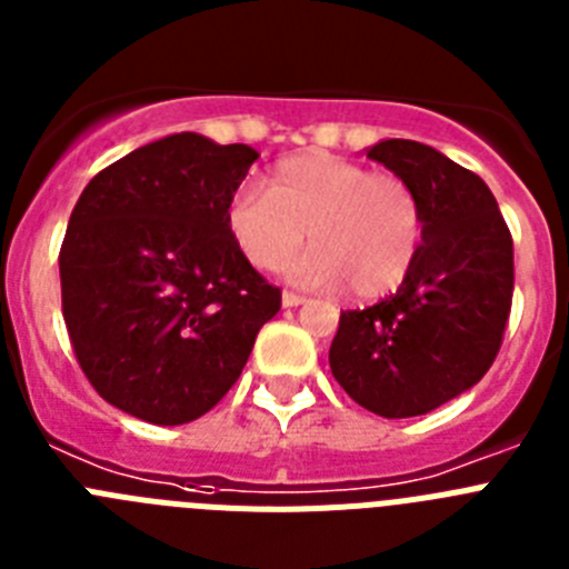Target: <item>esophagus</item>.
<instances>
[{
    "instance_id": "1",
    "label": "esophagus",
    "mask_w": 569,
    "mask_h": 569,
    "mask_svg": "<svg viewBox=\"0 0 569 569\" xmlns=\"http://www.w3.org/2000/svg\"><path fill=\"white\" fill-rule=\"evenodd\" d=\"M281 305H284V308H299V305H305V296L293 293V290H284V293H281Z\"/></svg>"
}]
</instances>
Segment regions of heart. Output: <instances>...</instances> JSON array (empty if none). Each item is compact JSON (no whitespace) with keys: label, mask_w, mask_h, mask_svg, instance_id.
Masks as SVG:
<instances>
[{"label":"heart","mask_w":569,"mask_h":569,"mask_svg":"<svg viewBox=\"0 0 569 569\" xmlns=\"http://www.w3.org/2000/svg\"><path fill=\"white\" fill-rule=\"evenodd\" d=\"M228 228L259 270L281 268L308 236L313 248L293 264L296 279L316 288L345 281L353 296L373 299L401 284L413 268L425 210L399 173L316 150L284 159L270 188L236 190Z\"/></svg>","instance_id":"obj_1"}]
</instances>
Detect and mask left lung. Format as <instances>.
Here are the masks:
<instances>
[{
	"label": "left lung",
	"mask_w": 569,
	"mask_h": 569,
	"mask_svg": "<svg viewBox=\"0 0 569 569\" xmlns=\"http://www.w3.org/2000/svg\"><path fill=\"white\" fill-rule=\"evenodd\" d=\"M413 184L425 236L393 296L341 310L330 370L385 419L425 416L470 390L499 356L512 305V236L481 176L436 148L387 139L367 150Z\"/></svg>",
	"instance_id": "obj_1"
}]
</instances>
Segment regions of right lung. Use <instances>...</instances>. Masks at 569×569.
<instances>
[{"mask_svg": "<svg viewBox=\"0 0 569 569\" xmlns=\"http://www.w3.org/2000/svg\"><path fill=\"white\" fill-rule=\"evenodd\" d=\"M259 159L173 133L99 170L59 250L62 316L104 401L188 425L224 399L281 290L248 261L228 204Z\"/></svg>", "mask_w": 569, "mask_h": 569, "instance_id": "add662e5", "label": "right lung"}]
</instances>
